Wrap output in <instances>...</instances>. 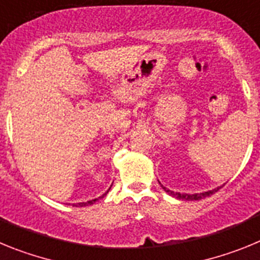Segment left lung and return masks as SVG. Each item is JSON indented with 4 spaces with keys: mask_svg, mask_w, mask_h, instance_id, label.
<instances>
[{
    "mask_svg": "<svg viewBox=\"0 0 260 260\" xmlns=\"http://www.w3.org/2000/svg\"><path fill=\"white\" fill-rule=\"evenodd\" d=\"M161 187L169 195H172V197H174V198H177V199H182V201H199V199H203V198H206V197H210V195H212L213 192H216V191H217V190L220 189V187H217V189L210 190V191L199 192V194H180V192L171 191V190L167 189V187H164V186H162V185H161Z\"/></svg>",
    "mask_w": 260,
    "mask_h": 260,
    "instance_id": "1",
    "label": "left lung"
}]
</instances>
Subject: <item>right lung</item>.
I'll list each match as a JSON object with an SVG mask.
<instances>
[{
  "instance_id": "obj_1",
  "label": "right lung",
  "mask_w": 260,
  "mask_h": 260,
  "mask_svg": "<svg viewBox=\"0 0 260 260\" xmlns=\"http://www.w3.org/2000/svg\"><path fill=\"white\" fill-rule=\"evenodd\" d=\"M109 190H110V187H109ZM109 190H108V191H109ZM108 191H107V192H108ZM107 192H105V194H103L102 197H99V198H103L104 195H107ZM99 198L92 199V201H88V202H83V203H78V204H77V207H84V206H88V204H93L96 201H99ZM73 206H75V204H73Z\"/></svg>"
}]
</instances>
